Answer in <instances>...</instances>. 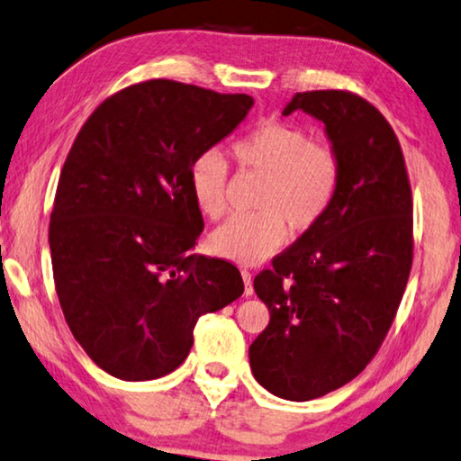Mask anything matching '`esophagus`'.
I'll return each mask as SVG.
<instances>
[{
	"label": "esophagus",
	"instance_id": "1",
	"mask_svg": "<svg viewBox=\"0 0 461 461\" xmlns=\"http://www.w3.org/2000/svg\"><path fill=\"white\" fill-rule=\"evenodd\" d=\"M240 276H243V282H245V296H251V294H253L251 272H249V270H240Z\"/></svg>",
	"mask_w": 461,
	"mask_h": 461
}]
</instances>
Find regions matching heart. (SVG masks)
Instances as JSON below:
<instances>
[{
  "label": "heart",
  "mask_w": 461,
  "mask_h": 461,
  "mask_svg": "<svg viewBox=\"0 0 461 461\" xmlns=\"http://www.w3.org/2000/svg\"><path fill=\"white\" fill-rule=\"evenodd\" d=\"M240 168L261 175L253 214H239L210 235L218 258L253 266L280 249L288 229L301 235L321 222L339 185L336 152L311 141L309 133L280 122H264L232 146ZM229 167L221 152H202L189 167L197 210L221 218L226 210Z\"/></svg>",
  "instance_id": "1"
}]
</instances>
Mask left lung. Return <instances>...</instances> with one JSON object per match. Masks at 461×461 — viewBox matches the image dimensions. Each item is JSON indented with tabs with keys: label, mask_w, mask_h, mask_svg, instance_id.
<instances>
[{
	"label": "left lung",
	"mask_w": 461,
	"mask_h": 461,
	"mask_svg": "<svg viewBox=\"0 0 461 461\" xmlns=\"http://www.w3.org/2000/svg\"><path fill=\"white\" fill-rule=\"evenodd\" d=\"M325 125L339 162L328 214L255 276L270 323L249 346L251 373L290 402L321 398L371 363L412 267V191L385 117L352 92H296L282 115Z\"/></svg>",
	"instance_id": "left-lung-1"
}]
</instances>
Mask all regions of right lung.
<instances>
[{
	"label": "right lung",
	"mask_w": 461,
	"mask_h": 461,
	"mask_svg": "<svg viewBox=\"0 0 461 461\" xmlns=\"http://www.w3.org/2000/svg\"><path fill=\"white\" fill-rule=\"evenodd\" d=\"M247 95L148 80L107 98L77 133L49 224L55 290L74 338L103 371H175L202 315L237 301L224 259L191 255L203 230L189 167L237 130Z\"/></svg>",
	"instance_id": "obj_1"
}]
</instances>
